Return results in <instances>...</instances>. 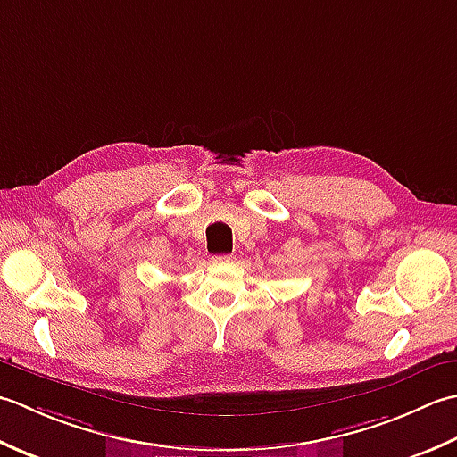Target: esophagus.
Segmentation results:
<instances>
[{
    "label": "esophagus",
    "instance_id": "obj_1",
    "mask_svg": "<svg viewBox=\"0 0 457 457\" xmlns=\"http://www.w3.org/2000/svg\"><path fill=\"white\" fill-rule=\"evenodd\" d=\"M232 260H235V256H232V254H219V256L212 258V262L225 264V262H232Z\"/></svg>",
    "mask_w": 457,
    "mask_h": 457
}]
</instances>
